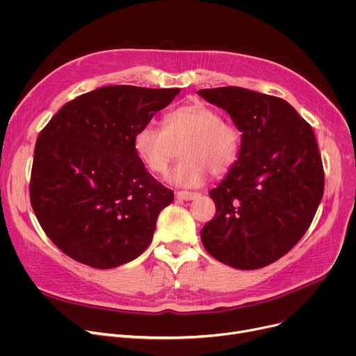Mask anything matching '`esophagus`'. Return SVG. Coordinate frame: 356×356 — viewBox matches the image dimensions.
I'll return each mask as SVG.
<instances>
[{"label":"esophagus","mask_w":356,"mask_h":356,"mask_svg":"<svg viewBox=\"0 0 356 356\" xmlns=\"http://www.w3.org/2000/svg\"><path fill=\"white\" fill-rule=\"evenodd\" d=\"M197 196V193H192V192H176V197L180 200H193Z\"/></svg>","instance_id":"obj_1"}]
</instances>
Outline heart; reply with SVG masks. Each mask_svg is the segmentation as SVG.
Segmentation results:
<instances>
[{
	"label": "heart",
	"instance_id": "b5f03b06",
	"mask_svg": "<svg viewBox=\"0 0 356 356\" xmlns=\"http://www.w3.org/2000/svg\"><path fill=\"white\" fill-rule=\"evenodd\" d=\"M181 161L165 175L179 188H200L209 172L227 175L241 154V133L223 122L219 112L203 102L181 105L164 117V128L154 122L140 127L133 138L134 152L147 170L161 175L170 163L175 145Z\"/></svg>",
	"mask_w": 356,
	"mask_h": 356
}]
</instances>
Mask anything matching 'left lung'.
I'll list each match as a JSON object with an SVG mask.
<instances>
[{"label": "left lung", "instance_id": "8db88e82", "mask_svg": "<svg viewBox=\"0 0 356 356\" xmlns=\"http://www.w3.org/2000/svg\"><path fill=\"white\" fill-rule=\"evenodd\" d=\"M241 131L236 164L209 192L216 215L203 247L239 270L266 267L306 234L323 196L325 173L312 127L284 99L245 88L200 89Z\"/></svg>", "mask_w": 356, "mask_h": 356}]
</instances>
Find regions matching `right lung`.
I'll list each match as a JSON object with an SVG mask.
<instances>
[{"mask_svg":"<svg viewBox=\"0 0 356 356\" xmlns=\"http://www.w3.org/2000/svg\"><path fill=\"white\" fill-rule=\"evenodd\" d=\"M179 92L102 86L63 105L37 137L31 207L66 255L108 270L149 245L175 195L147 172L133 138Z\"/></svg>","mask_w":356,"mask_h":356,"instance_id":"right-lung-1","label":"right lung"}]
</instances>
